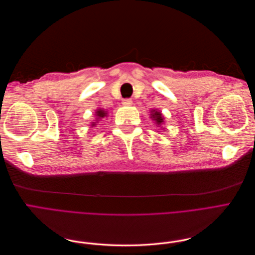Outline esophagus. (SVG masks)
Returning a JSON list of instances; mask_svg holds the SVG:
<instances>
[{
	"mask_svg": "<svg viewBox=\"0 0 255 255\" xmlns=\"http://www.w3.org/2000/svg\"><path fill=\"white\" fill-rule=\"evenodd\" d=\"M122 104H123V105H132V104H133V101H132V100H130V99H125V100H123V101H122Z\"/></svg>",
	"mask_w": 255,
	"mask_h": 255,
	"instance_id": "1",
	"label": "esophagus"
}]
</instances>
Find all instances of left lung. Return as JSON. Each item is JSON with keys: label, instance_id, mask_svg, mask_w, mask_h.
Masks as SVG:
<instances>
[{"label": "left lung", "instance_id": "8db88e82", "mask_svg": "<svg viewBox=\"0 0 255 255\" xmlns=\"http://www.w3.org/2000/svg\"><path fill=\"white\" fill-rule=\"evenodd\" d=\"M152 120L155 121L156 125L159 127V125H161V123H164V117L163 115H161L160 112L158 111H151V117H150Z\"/></svg>", "mask_w": 255, "mask_h": 255}]
</instances>
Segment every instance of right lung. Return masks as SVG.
<instances>
[{
    "label": "right lung",
    "instance_id": "right-lung-1",
    "mask_svg": "<svg viewBox=\"0 0 255 255\" xmlns=\"http://www.w3.org/2000/svg\"><path fill=\"white\" fill-rule=\"evenodd\" d=\"M96 116H97V121H98V120H101V119H103L104 117H106V116H107V112L104 111L103 109H98L97 112H96ZM95 126H96V122H92L91 127H95Z\"/></svg>",
    "mask_w": 255,
    "mask_h": 255
}]
</instances>
